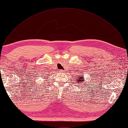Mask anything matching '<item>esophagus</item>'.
I'll use <instances>...</instances> for the list:
<instances>
[{
	"instance_id": "esophagus-1",
	"label": "esophagus",
	"mask_w": 128,
	"mask_h": 128,
	"mask_svg": "<svg viewBox=\"0 0 128 128\" xmlns=\"http://www.w3.org/2000/svg\"><path fill=\"white\" fill-rule=\"evenodd\" d=\"M60 72H64V70H60Z\"/></svg>"
}]
</instances>
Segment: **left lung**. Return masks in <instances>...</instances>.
I'll use <instances>...</instances> for the list:
<instances>
[{"instance_id": "8db88e82", "label": "left lung", "mask_w": 128, "mask_h": 128, "mask_svg": "<svg viewBox=\"0 0 128 128\" xmlns=\"http://www.w3.org/2000/svg\"><path fill=\"white\" fill-rule=\"evenodd\" d=\"M78 79H77V83H78V82L79 83H82V82L83 81V80H84V78H83V77H80V76H79V77H78ZM78 86H79V85H78Z\"/></svg>"}]
</instances>
